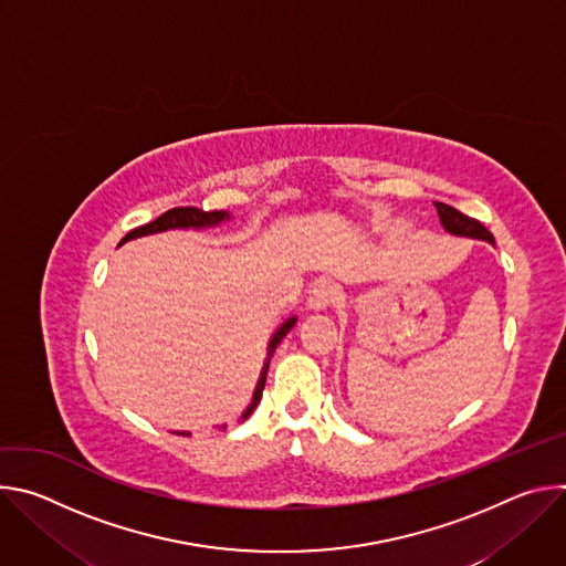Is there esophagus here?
Here are the masks:
<instances>
[{
	"label": "esophagus",
	"instance_id": "34e87169",
	"mask_svg": "<svg viewBox=\"0 0 566 566\" xmlns=\"http://www.w3.org/2000/svg\"><path fill=\"white\" fill-rule=\"evenodd\" d=\"M336 302V286L329 280H317L306 297L308 311H327Z\"/></svg>",
	"mask_w": 566,
	"mask_h": 566
}]
</instances>
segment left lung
<instances>
[{"label": "left lung", "instance_id": "1", "mask_svg": "<svg viewBox=\"0 0 566 566\" xmlns=\"http://www.w3.org/2000/svg\"><path fill=\"white\" fill-rule=\"evenodd\" d=\"M434 208L439 212V219H441V226L450 232V234H457V237H470V239H481V241H489V244H495L493 234L483 228L476 219H470L465 217L463 212L454 210L452 206L448 203H441V201H434Z\"/></svg>", "mask_w": 566, "mask_h": 566}]
</instances>
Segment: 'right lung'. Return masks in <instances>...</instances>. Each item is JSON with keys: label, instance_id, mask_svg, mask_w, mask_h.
<instances>
[{"label": "right lung", "instance_id": "1", "mask_svg": "<svg viewBox=\"0 0 566 566\" xmlns=\"http://www.w3.org/2000/svg\"><path fill=\"white\" fill-rule=\"evenodd\" d=\"M228 219H230V212H226V210L203 212V210H199V208H172V210H168V212L160 214L158 219H154V221H149V223H145V226L134 228L132 232H127V234H125V239L120 241V244H125V241L136 239V237L156 234V232H166V230H177V228H179V230H190V228H192V230L214 228V226H219V223H223V221H228ZM295 319H297L295 315L286 317V319L282 322V325L275 329V334L271 336V340H269V352H266V363H264V367H262V374H260V380H258V385H255L253 398H251L249 408L244 410V415H241V419H239V421H247V419L253 415V410L258 408V402H260L262 391H264V382H266V374H269L271 356H273V352L277 349V345L282 343V338L293 329ZM221 430H226V426H221ZM175 434L190 437V432H175Z\"/></svg>", "mask_w": 566, "mask_h": 566}]
</instances>
